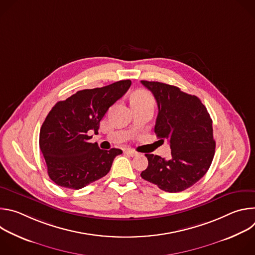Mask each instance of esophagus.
I'll list each match as a JSON object with an SVG mask.
<instances>
[{
  "label": "esophagus",
  "instance_id": "esophagus-1",
  "mask_svg": "<svg viewBox=\"0 0 255 255\" xmlns=\"http://www.w3.org/2000/svg\"><path fill=\"white\" fill-rule=\"evenodd\" d=\"M124 152L126 153V154H128V155H130V156H136L137 155V152L135 151V150H133V149H131V148H125L124 149Z\"/></svg>",
  "mask_w": 255,
  "mask_h": 255
}]
</instances>
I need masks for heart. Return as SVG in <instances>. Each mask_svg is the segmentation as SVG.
<instances>
[{
	"mask_svg": "<svg viewBox=\"0 0 255 255\" xmlns=\"http://www.w3.org/2000/svg\"><path fill=\"white\" fill-rule=\"evenodd\" d=\"M131 102H132V104H135V103H151V104H153V99L148 92L139 91L133 95Z\"/></svg>",
	"mask_w": 255,
	"mask_h": 255,
	"instance_id": "obj_1",
	"label": "heart"
}]
</instances>
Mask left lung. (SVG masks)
Segmentation results:
<instances>
[{"label":"left lung","mask_w":255,"mask_h":255,"mask_svg":"<svg viewBox=\"0 0 255 255\" xmlns=\"http://www.w3.org/2000/svg\"><path fill=\"white\" fill-rule=\"evenodd\" d=\"M141 84L157 103L154 132L161 140H168L171 149L169 159L145 154L148 166L141 177L164 192L185 191L206 174L212 163L216 147L213 121L198 97L159 82Z\"/></svg>","instance_id":"obj_1"}]
</instances>
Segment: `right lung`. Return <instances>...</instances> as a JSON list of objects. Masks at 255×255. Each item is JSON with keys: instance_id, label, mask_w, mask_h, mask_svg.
<instances>
[{"instance_id": "right-lung-1", "label": "right lung", "mask_w": 255, "mask_h": 255, "mask_svg": "<svg viewBox=\"0 0 255 255\" xmlns=\"http://www.w3.org/2000/svg\"><path fill=\"white\" fill-rule=\"evenodd\" d=\"M131 86L130 80L103 88L83 90L57 102L43 122L39 146L47 172L62 188L80 190L105 176L121 149L103 150L91 143L89 135L98 133L100 122Z\"/></svg>"}]
</instances>
